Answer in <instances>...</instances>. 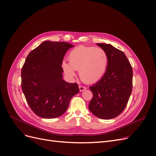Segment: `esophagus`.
<instances>
[{
	"label": "esophagus",
	"instance_id": "34e87169",
	"mask_svg": "<svg viewBox=\"0 0 156 156\" xmlns=\"http://www.w3.org/2000/svg\"><path fill=\"white\" fill-rule=\"evenodd\" d=\"M79 90H80V91L81 92H82V91H83V90H86L87 89V88L85 87H83V86H81V85H79Z\"/></svg>",
	"mask_w": 156,
	"mask_h": 156
}]
</instances>
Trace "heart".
<instances>
[{"instance_id":"1","label":"heart","mask_w":156,"mask_h":156,"mask_svg":"<svg viewBox=\"0 0 156 156\" xmlns=\"http://www.w3.org/2000/svg\"><path fill=\"white\" fill-rule=\"evenodd\" d=\"M69 63L62 64L65 73L75 76V70H79V76L84 83H93L100 80L105 73L108 65L106 52L100 48L80 45L74 48L68 56Z\"/></svg>"}]
</instances>
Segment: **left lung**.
Returning <instances> with one entry per match:
<instances>
[{
	"instance_id": "8db88e82",
	"label": "left lung",
	"mask_w": 156,
	"mask_h": 156,
	"mask_svg": "<svg viewBox=\"0 0 156 156\" xmlns=\"http://www.w3.org/2000/svg\"><path fill=\"white\" fill-rule=\"evenodd\" d=\"M108 56L107 70L103 77L90 89L93 96L88 108L94 115L109 120L120 115L132 92L133 69L124 52L110 44H97Z\"/></svg>"
}]
</instances>
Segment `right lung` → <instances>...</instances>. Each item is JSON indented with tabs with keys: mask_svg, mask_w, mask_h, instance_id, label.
<instances>
[{
	"mask_svg": "<svg viewBox=\"0 0 156 156\" xmlns=\"http://www.w3.org/2000/svg\"><path fill=\"white\" fill-rule=\"evenodd\" d=\"M74 47L64 41H45L27 56L21 69V88L32 111L44 119H55L66 111L79 92L77 83L62 79V60Z\"/></svg>",
	"mask_w": 156,
	"mask_h": 156,
	"instance_id": "1",
	"label": "right lung"
}]
</instances>
